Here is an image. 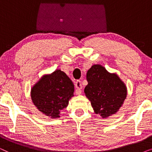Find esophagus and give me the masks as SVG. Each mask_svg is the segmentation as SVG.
I'll list each match as a JSON object with an SVG mask.
<instances>
[{"label":"esophagus","mask_w":152,"mask_h":152,"mask_svg":"<svg viewBox=\"0 0 152 152\" xmlns=\"http://www.w3.org/2000/svg\"><path fill=\"white\" fill-rule=\"evenodd\" d=\"M75 93L77 95H80L81 93H82V84H81V81L80 80H77L75 82Z\"/></svg>","instance_id":"34e87169"}]
</instances>
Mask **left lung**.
Segmentation results:
<instances>
[{"instance_id":"1","label":"left lung","mask_w":152,"mask_h":152,"mask_svg":"<svg viewBox=\"0 0 152 152\" xmlns=\"http://www.w3.org/2000/svg\"><path fill=\"white\" fill-rule=\"evenodd\" d=\"M84 93L96 114L107 118L115 113L126 97V88L116 74L100 65H93L86 73Z\"/></svg>"}]
</instances>
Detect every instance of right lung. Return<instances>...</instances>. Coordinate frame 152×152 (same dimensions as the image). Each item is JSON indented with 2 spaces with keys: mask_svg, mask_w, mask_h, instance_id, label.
Listing matches in <instances>:
<instances>
[{
  "mask_svg": "<svg viewBox=\"0 0 152 152\" xmlns=\"http://www.w3.org/2000/svg\"><path fill=\"white\" fill-rule=\"evenodd\" d=\"M74 84L65 72L57 70L43 76L31 90L32 102L39 111L52 118L59 117L73 96Z\"/></svg>",
  "mask_w": 152,
  "mask_h": 152,
  "instance_id": "1",
  "label": "right lung"
}]
</instances>
